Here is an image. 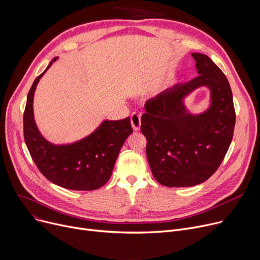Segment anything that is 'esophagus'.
Listing matches in <instances>:
<instances>
[{
	"instance_id": "1",
	"label": "esophagus",
	"mask_w": 260,
	"mask_h": 260,
	"mask_svg": "<svg viewBox=\"0 0 260 260\" xmlns=\"http://www.w3.org/2000/svg\"><path fill=\"white\" fill-rule=\"evenodd\" d=\"M131 123H132V127L135 131H139L141 126V116L138 114H133L131 118Z\"/></svg>"
}]
</instances>
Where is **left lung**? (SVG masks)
Segmentation results:
<instances>
[{"mask_svg":"<svg viewBox=\"0 0 260 260\" xmlns=\"http://www.w3.org/2000/svg\"><path fill=\"white\" fill-rule=\"evenodd\" d=\"M199 75L148 100L141 118L146 157L154 178L169 187L194 186L208 180L219 168L233 138L235 109L224 74L208 56L193 52ZM200 87L210 91L202 113L193 114L185 104Z\"/></svg>","mask_w":260,"mask_h":260,"instance_id":"left-lung-1","label":"left lung"}]
</instances>
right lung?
Masks as SVG:
<instances>
[{
    "instance_id": "right-lung-1",
    "label": "right lung",
    "mask_w": 260,
    "mask_h": 260,
    "mask_svg": "<svg viewBox=\"0 0 260 260\" xmlns=\"http://www.w3.org/2000/svg\"><path fill=\"white\" fill-rule=\"evenodd\" d=\"M57 60L58 57L49 62L27 95L23 116L25 143L39 171L50 182L74 190L97 189L111 178L120 149L133 133L131 118L105 119L86 137L72 143L48 141L36 123L34 97L40 79Z\"/></svg>"
}]
</instances>
